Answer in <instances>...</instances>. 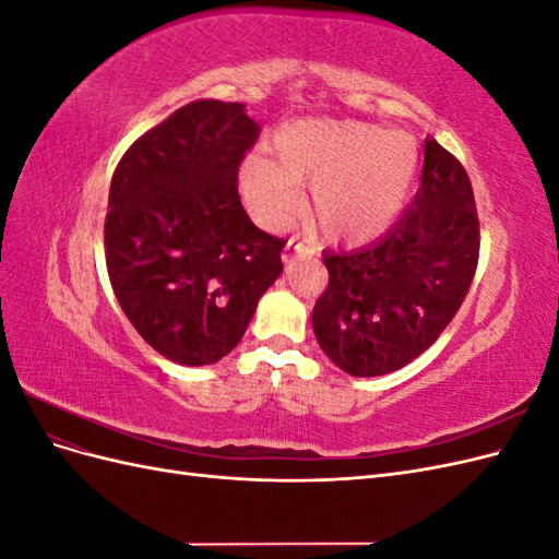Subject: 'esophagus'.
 <instances>
[{"label":"esophagus","instance_id":"34e87169","mask_svg":"<svg viewBox=\"0 0 559 559\" xmlns=\"http://www.w3.org/2000/svg\"><path fill=\"white\" fill-rule=\"evenodd\" d=\"M308 251H310L308 245H302V242H298V240H289V242H286L284 251H282V259H284L286 263H289L292 259L302 257V253H308Z\"/></svg>","mask_w":559,"mask_h":559}]
</instances>
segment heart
<instances>
[{"label": "heart", "mask_w": 559, "mask_h": 559, "mask_svg": "<svg viewBox=\"0 0 559 559\" xmlns=\"http://www.w3.org/2000/svg\"><path fill=\"white\" fill-rule=\"evenodd\" d=\"M270 151L240 165V191L251 214L282 228L302 207L312 183V216L329 240H376L403 214L415 191L421 151L415 134L366 121L302 118L282 126Z\"/></svg>", "instance_id": "heart-1"}]
</instances>
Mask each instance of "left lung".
Here are the masks:
<instances>
[{
    "instance_id": "1",
    "label": "left lung",
    "mask_w": 559,
    "mask_h": 559,
    "mask_svg": "<svg viewBox=\"0 0 559 559\" xmlns=\"http://www.w3.org/2000/svg\"><path fill=\"white\" fill-rule=\"evenodd\" d=\"M468 175L433 138L411 210L357 251H324L329 286L312 310L326 357L354 378L394 373L429 349L460 310L478 265Z\"/></svg>"
}]
</instances>
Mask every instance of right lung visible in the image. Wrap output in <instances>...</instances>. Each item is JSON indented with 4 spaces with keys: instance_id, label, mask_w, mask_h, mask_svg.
<instances>
[{
    "instance_id": "add662e5",
    "label": "right lung",
    "mask_w": 559,
    "mask_h": 559,
    "mask_svg": "<svg viewBox=\"0 0 559 559\" xmlns=\"http://www.w3.org/2000/svg\"><path fill=\"white\" fill-rule=\"evenodd\" d=\"M261 126L240 103L195 99L118 163L107 270L130 324L165 359L207 366L242 341L282 275V238L251 224L238 167Z\"/></svg>"
}]
</instances>
